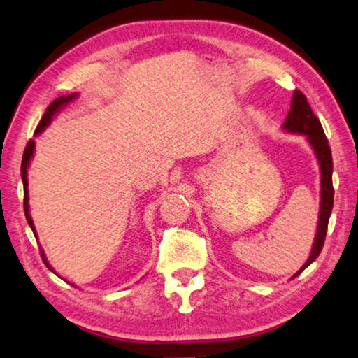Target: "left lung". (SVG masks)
<instances>
[{
	"label": "left lung",
	"mask_w": 358,
	"mask_h": 358,
	"mask_svg": "<svg viewBox=\"0 0 358 358\" xmlns=\"http://www.w3.org/2000/svg\"><path fill=\"white\" fill-rule=\"evenodd\" d=\"M284 129L290 131V133L305 134L306 138H308L321 169V208H320L318 230H316L315 243H313V248H311L310 258L306 259V263L303 266H301L299 273L294 274V278H296L301 271L308 268V266L318 258L321 250H323L332 204H334V188H332V157H331L329 141L324 136L323 127H321L320 120L316 118L313 110H311L308 100H306V97L300 92V90H295L294 92L292 107H290L289 115H287L285 118Z\"/></svg>",
	"instance_id": "8db88e82"
}]
</instances>
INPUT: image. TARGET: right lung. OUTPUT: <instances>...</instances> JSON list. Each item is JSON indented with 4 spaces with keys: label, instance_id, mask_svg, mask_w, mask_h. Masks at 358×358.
Returning <instances> with one entry per match:
<instances>
[{
    "label": "right lung",
    "instance_id": "right-lung-1",
    "mask_svg": "<svg viewBox=\"0 0 358 358\" xmlns=\"http://www.w3.org/2000/svg\"><path fill=\"white\" fill-rule=\"evenodd\" d=\"M74 97H76V94L68 95V97H58L57 100H53V102L50 103V107L47 108V112H45V115L42 117V120H40L38 127H37V129H35V134L42 133V131L45 129V127H48V123L52 122L53 115L57 113L58 110L63 107V105H66V103L71 102V100H73ZM34 149H35V141L30 139L29 143H27V145H26V150H24V155H22L21 177H22V183H24V213H26L27 222H29V225H30V229H32V231H34L35 238H37V234H35V227H34L32 217H30V214H29V189H27V167H29L30 159H32V155H34ZM40 255H42V259H43V263L47 264V268L52 269V268H50V264L47 263V258H45L43 250H40Z\"/></svg>",
    "mask_w": 358,
    "mask_h": 358
}]
</instances>
